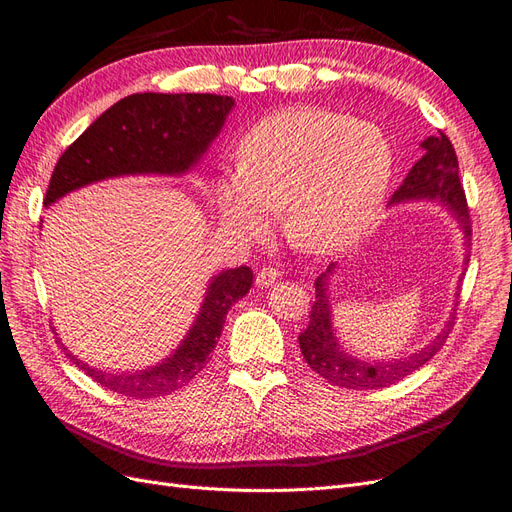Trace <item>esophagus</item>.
<instances>
[{
	"label": "esophagus",
	"mask_w": 512,
	"mask_h": 512,
	"mask_svg": "<svg viewBox=\"0 0 512 512\" xmlns=\"http://www.w3.org/2000/svg\"><path fill=\"white\" fill-rule=\"evenodd\" d=\"M279 276H281V272H279V270H274V268H261V270L257 272V279H255V283H257V287L266 289V287H270L272 283L279 281Z\"/></svg>",
	"instance_id": "1"
}]
</instances>
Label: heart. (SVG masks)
Listing matches in <instances>:
<instances>
[{
  "label": "heart",
  "mask_w": 512,
  "mask_h": 512,
  "mask_svg": "<svg viewBox=\"0 0 512 512\" xmlns=\"http://www.w3.org/2000/svg\"><path fill=\"white\" fill-rule=\"evenodd\" d=\"M238 167L214 182L221 223L266 238L283 212L287 240L304 253L334 255L364 236L382 210L392 150L382 130L341 113L291 109L257 122Z\"/></svg>",
  "instance_id": "b5f03b06"
}]
</instances>
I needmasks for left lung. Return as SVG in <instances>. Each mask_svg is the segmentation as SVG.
Segmentation results:
<instances>
[{"instance_id":"left-lung-1","label":"left lung","mask_w":512,"mask_h":512,"mask_svg":"<svg viewBox=\"0 0 512 512\" xmlns=\"http://www.w3.org/2000/svg\"><path fill=\"white\" fill-rule=\"evenodd\" d=\"M420 148L425 150L422 158L407 173L403 184L394 191L390 206L407 201H437L442 203L448 212L455 216L459 223V229L463 231V246H465V259L463 266H467V248H470L472 227L470 216H467V203L465 193L459 180V163L452 143L444 133L437 137H427L420 143ZM337 270V264H330L324 274L317 276L315 281V302L311 306V321L298 341L300 352L304 360L309 362V367L319 373L332 386L339 388H354V390H377L386 388L390 384L401 382L403 377L412 375L422 364H427L440 347L446 343L448 332L452 328V317L446 321L442 332L437 334L429 345L418 349L416 354H410L407 358H394V360H364L354 354H349L347 349L337 339V330L332 328V306H330V276ZM461 283V279H459ZM459 289V285H457ZM459 298V294H455Z\"/></svg>"}]
</instances>
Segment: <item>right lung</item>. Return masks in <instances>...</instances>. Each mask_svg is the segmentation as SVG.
Here are the masks:
<instances>
[{
	"instance_id": "obj_1",
	"label": "right lung",
	"mask_w": 512,
	"mask_h": 512,
	"mask_svg": "<svg viewBox=\"0 0 512 512\" xmlns=\"http://www.w3.org/2000/svg\"><path fill=\"white\" fill-rule=\"evenodd\" d=\"M236 100L216 94H133L115 102L60 156L45 206L79 188L124 175H184L197 167L221 133ZM253 285L248 266L214 274L182 343L143 371H102L70 356L94 382L122 397H165L206 367L225 317ZM66 349V347H64Z\"/></svg>"
}]
</instances>
